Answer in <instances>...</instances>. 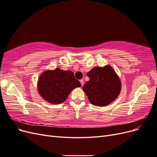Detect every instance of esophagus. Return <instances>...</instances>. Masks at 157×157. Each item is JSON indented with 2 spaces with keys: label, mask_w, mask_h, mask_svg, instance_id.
Instances as JSON below:
<instances>
[{
  "label": "esophagus",
  "mask_w": 157,
  "mask_h": 157,
  "mask_svg": "<svg viewBox=\"0 0 157 157\" xmlns=\"http://www.w3.org/2000/svg\"><path fill=\"white\" fill-rule=\"evenodd\" d=\"M80 84H81V86H82L83 85H84V80L82 79V80H80Z\"/></svg>",
  "instance_id": "34e87169"
}]
</instances>
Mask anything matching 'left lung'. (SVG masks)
<instances>
[{"instance_id": "obj_1", "label": "left lung", "mask_w": 157, "mask_h": 157, "mask_svg": "<svg viewBox=\"0 0 157 157\" xmlns=\"http://www.w3.org/2000/svg\"><path fill=\"white\" fill-rule=\"evenodd\" d=\"M90 80L82 87L92 105L104 107L119 96L122 84L120 78L111 65L95 67L87 73Z\"/></svg>"}]
</instances>
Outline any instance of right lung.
Listing matches in <instances>:
<instances>
[{"mask_svg": "<svg viewBox=\"0 0 157 157\" xmlns=\"http://www.w3.org/2000/svg\"><path fill=\"white\" fill-rule=\"evenodd\" d=\"M80 86L81 84L72 71L59 68L44 71L37 82L40 96L47 102L56 105L65 101L73 89Z\"/></svg>", "mask_w": 157, "mask_h": 157, "instance_id": "add662e5", "label": "right lung"}]
</instances>
